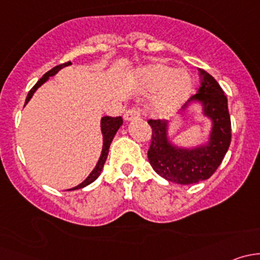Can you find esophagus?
Here are the masks:
<instances>
[{"mask_svg":"<svg viewBox=\"0 0 260 260\" xmlns=\"http://www.w3.org/2000/svg\"><path fill=\"white\" fill-rule=\"evenodd\" d=\"M140 117H141V113L138 109H129V111L125 112V114H124V119L127 120V122L138 119Z\"/></svg>","mask_w":260,"mask_h":260,"instance_id":"34e87169","label":"esophagus"}]
</instances>
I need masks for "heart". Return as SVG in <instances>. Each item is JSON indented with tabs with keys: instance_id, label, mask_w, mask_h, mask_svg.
<instances>
[{
	"instance_id": "heart-1",
	"label": "heart",
	"mask_w": 260,
	"mask_h": 260,
	"mask_svg": "<svg viewBox=\"0 0 260 260\" xmlns=\"http://www.w3.org/2000/svg\"><path fill=\"white\" fill-rule=\"evenodd\" d=\"M136 79L151 90V109L159 115L177 111L187 102L193 91V80L183 69L174 70L161 62L145 65L136 70Z\"/></svg>"
}]
</instances>
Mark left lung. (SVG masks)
I'll return each instance as SVG.
<instances>
[{
	"label": "left lung",
	"instance_id": "1",
	"mask_svg": "<svg viewBox=\"0 0 260 260\" xmlns=\"http://www.w3.org/2000/svg\"><path fill=\"white\" fill-rule=\"evenodd\" d=\"M199 75L201 81L198 94L191 96L179 114L187 113L193 106L200 108V114L210 122V131L203 142L190 147L176 145L171 138L175 118L148 120L152 127L149 164L159 176L180 185L208 180L220 166L232 141V122L224 91L208 72L199 69Z\"/></svg>",
	"mask_w": 260,
	"mask_h": 260
}]
</instances>
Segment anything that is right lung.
<instances>
[{"label":"right lung","mask_w":260,"mask_h":260,"mask_svg":"<svg viewBox=\"0 0 260 260\" xmlns=\"http://www.w3.org/2000/svg\"><path fill=\"white\" fill-rule=\"evenodd\" d=\"M69 65H72V62H70V61L65 62V64H60V65H57V67L52 68L51 70H49L46 74H44L43 78H41V79L39 80L38 83H36L35 85L32 86V89H31L30 91H28L27 96H26L25 106L28 103V102H30V99L32 98V95L35 94V91L38 90V89L40 88L43 84H45L46 81H48L51 77L56 75L57 73H59L60 70L62 69V68L69 67ZM122 124H123L122 117H117V118L103 117V118H102V119H101V132H102V136H103V146H102V152H101V156H99L98 162H96V165H95V167L93 169V171L89 174V176L86 177V179L84 180L83 182L79 183L78 186H75V187H73V188H69V191L78 190V188L85 187V186L90 185L91 182H94V181L98 179L99 175H101V172H102V170H103L104 164H106V161H107V157H108L109 147H111L112 141H113L115 133H117V131L119 129L120 125H122Z\"/></svg>","instance_id":"obj_1"}]
</instances>
